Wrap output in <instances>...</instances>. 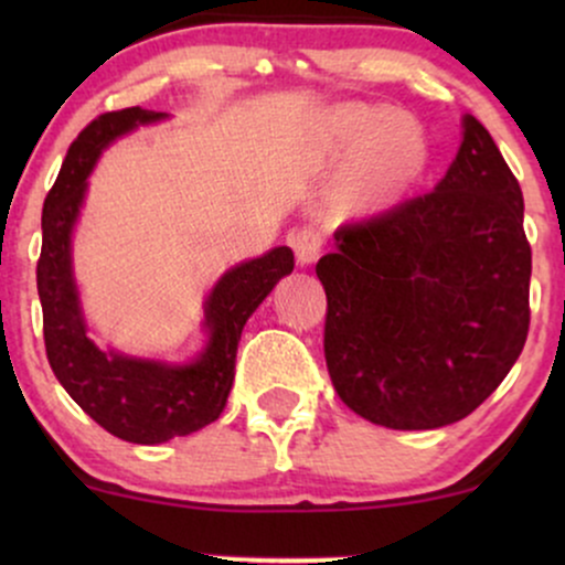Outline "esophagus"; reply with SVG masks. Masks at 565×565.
<instances>
[{
	"instance_id": "esophagus-1",
	"label": "esophagus",
	"mask_w": 565,
	"mask_h": 565,
	"mask_svg": "<svg viewBox=\"0 0 565 565\" xmlns=\"http://www.w3.org/2000/svg\"><path fill=\"white\" fill-rule=\"evenodd\" d=\"M289 244H291V249H295L297 263L308 265V263L319 260L327 238H323V231L319 228V225H302V228L291 231Z\"/></svg>"
}]
</instances>
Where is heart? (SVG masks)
<instances>
[{"label":"heart","instance_id":"heart-1","mask_svg":"<svg viewBox=\"0 0 565 565\" xmlns=\"http://www.w3.org/2000/svg\"><path fill=\"white\" fill-rule=\"evenodd\" d=\"M329 132L340 146H361L359 188L369 201L393 196L425 159L419 129L406 116L380 106L334 108L329 116Z\"/></svg>","mask_w":565,"mask_h":565}]
</instances>
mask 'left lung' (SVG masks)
Instances as JSON below:
<instances>
[{
  "mask_svg": "<svg viewBox=\"0 0 565 565\" xmlns=\"http://www.w3.org/2000/svg\"><path fill=\"white\" fill-rule=\"evenodd\" d=\"M316 274L337 395L393 430L459 423L526 345L531 244L523 193L494 138L465 116L457 159L433 191L334 233Z\"/></svg>",
  "mask_w": 565,
  "mask_h": 565,
  "instance_id": "obj_1",
  "label": "left lung"
}]
</instances>
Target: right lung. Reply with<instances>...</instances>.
<instances>
[{
    "instance_id": "1",
    "label": "right lung",
    "mask_w": 565,
    "mask_h": 565,
    "mask_svg": "<svg viewBox=\"0 0 565 565\" xmlns=\"http://www.w3.org/2000/svg\"><path fill=\"white\" fill-rule=\"evenodd\" d=\"M159 119L164 114L135 106L100 114L82 129L44 199L42 255L36 263L44 350L55 377L97 425L129 444H164L215 423L228 401L246 319L270 295L278 278L295 268L289 246H276L220 278L204 308L210 342L185 366L127 359L95 348L84 329L71 276V228L87 188L84 180L108 142Z\"/></svg>"
}]
</instances>
